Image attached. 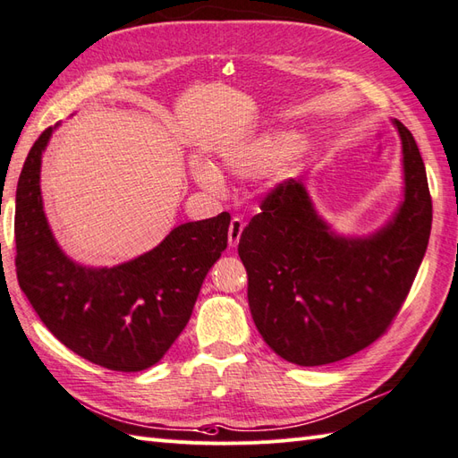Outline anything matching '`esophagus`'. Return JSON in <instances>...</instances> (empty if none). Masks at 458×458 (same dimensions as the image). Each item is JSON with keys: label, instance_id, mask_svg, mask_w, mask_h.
<instances>
[{"label": "esophagus", "instance_id": "esophagus-1", "mask_svg": "<svg viewBox=\"0 0 458 458\" xmlns=\"http://www.w3.org/2000/svg\"><path fill=\"white\" fill-rule=\"evenodd\" d=\"M243 226H246V225H243L242 218H238V216L232 218L230 228H228V243H230V248H236L238 246V242L242 238V232H243Z\"/></svg>", "mask_w": 458, "mask_h": 458}]
</instances>
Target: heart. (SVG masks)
Segmentation results:
<instances>
[{
  "label": "heart",
  "mask_w": 458,
  "mask_h": 458,
  "mask_svg": "<svg viewBox=\"0 0 458 458\" xmlns=\"http://www.w3.org/2000/svg\"><path fill=\"white\" fill-rule=\"evenodd\" d=\"M312 140L304 134L273 129L222 148L220 159L222 165L240 179L263 175L271 185H279L299 174L304 159L312 154ZM191 175L208 191H220L225 185L216 165L207 159H193Z\"/></svg>",
  "instance_id": "1"
}]
</instances>
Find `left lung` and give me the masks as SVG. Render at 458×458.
<instances>
[{
	"label": "left lung",
	"instance_id": "1",
	"mask_svg": "<svg viewBox=\"0 0 458 458\" xmlns=\"http://www.w3.org/2000/svg\"><path fill=\"white\" fill-rule=\"evenodd\" d=\"M402 144V200L365 236L335 230L302 179L284 181L243 228L238 253L263 342L289 363L342 360L385 334L428 250L431 197L418 144L392 119Z\"/></svg>",
	"mask_w": 458,
	"mask_h": 458
}]
</instances>
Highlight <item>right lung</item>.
I'll list each match as a JSON object with an SVG mask.
<instances>
[{
  "mask_svg": "<svg viewBox=\"0 0 458 458\" xmlns=\"http://www.w3.org/2000/svg\"><path fill=\"white\" fill-rule=\"evenodd\" d=\"M55 124L25 159L15 195L17 279L35 312L73 353L111 370L156 365L183 332L208 269L228 246L230 215L175 226L150 251L89 267L60 248L40 191Z\"/></svg>",
  "mask_w": 458,
  "mask_h": 458,
  "instance_id": "1",
  "label": "right lung"
}]
</instances>
